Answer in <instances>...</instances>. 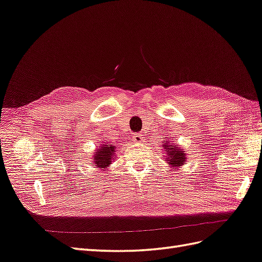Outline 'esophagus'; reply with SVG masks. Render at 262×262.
<instances>
[{
    "label": "esophagus",
    "mask_w": 262,
    "mask_h": 262,
    "mask_svg": "<svg viewBox=\"0 0 262 262\" xmlns=\"http://www.w3.org/2000/svg\"><path fill=\"white\" fill-rule=\"evenodd\" d=\"M133 139L135 143H142L144 141V135H142V134H135L133 136Z\"/></svg>",
    "instance_id": "obj_1"
}]
</instances>
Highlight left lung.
<instances>
[{"label": "left lung", "mask_w": 262, "mask_h": 262, "mask_svg": "<svg viewBox=\"0 0 262 262\" xmlns=\"http://www.w3.org/2000/svg\"><path fill=\"white\" fill-rule=\"evenodd\" d=\"M163 147L165 149L166 154V163L173 169L180 168L182 165L186 163V153L184 149H182L178 144H174L171 141L163 142Z\"/></svg>", "instance_id": "left-lung-1"}]
</instances>
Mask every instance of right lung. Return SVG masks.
Segmentation results:
<instances>
[{
	"instance_id": "obj_1",
	"label": "right lung",
	"mask_w": 262,
	"mask_h": 262,
	"mask_svg": "<svg viewBox=\"0 0 262 262\" xmlns=\"http://www.w3.org/2000/svg\"><path fill=\"white\" fill-rule=\"evenodd\" d=\"M116 147L109 142H105L99 146V148L96 149V153L91 159V165L95 167H98L102 171H105L107 167L112 165V162L116 159Z\"/></svg>"
}]
</instances>
